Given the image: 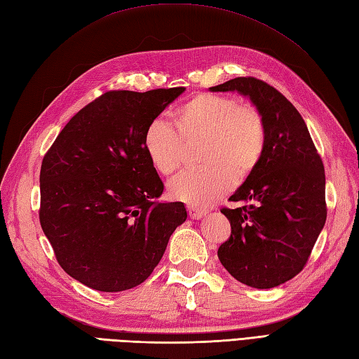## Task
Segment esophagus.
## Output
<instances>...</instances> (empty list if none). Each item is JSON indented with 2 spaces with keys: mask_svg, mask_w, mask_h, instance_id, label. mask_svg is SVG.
<instances>
[{
  "mask_svg": "<svg viewBox=\"0 0 359 359\" xmlns=\"http://www.w3.org/2000/svg\"><path fill=\"white\" fill-rule=\"evenodd\" d=\"M187 210H188V214H189L191 219H202L203 215L206 214V211L202 210V208H197V206H193V205H188Z\"/></svg>",
  "mask_w": 359,
  "mask_h": 359,
  "instance_id": "34e87169",
  "label": "esophagus"
}]
</instances>
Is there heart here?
<instances>
[{"instance_id": "b5f03b06", "label": "heart", "mask_w": 359, "mask_h": 359, "mask_svg": "<svg viewBox=\"0 0 359 359\" xmlns=\"http://www.w3.org/2000/svg\"><path fill=\"white\" fill-rule=\"evenodd\" d=\"M174 130L161 119L147 125L142 144L153 168L162 176L176 172L185 145L202 142V168L172 179L168 193L193 206H206L224 193L232 182L252 177L266 151V123L262 111L236 97L198 93L172 116Z\"/></svg>"}]
</instances>
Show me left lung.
<instances>
[{"label": "left lung", "mask_w": 359, "mask_h": 359, "mask_svg": "<svg viewBox=\"0 0 359 359\" xmlns=\"http://www.w3.org/2000/svg\"><path fill=\"white\" fill-rule=\"evenodd\" d=\"M249 96L266 123V151L251 179L231 202H248L220 212L231 236L217 255L232 277L271 289L303 271L326 223V174L304 119L277 88L252 76L211 87Z\"/></svg>", "instance_id": "left-lung-1"}]
</instances>
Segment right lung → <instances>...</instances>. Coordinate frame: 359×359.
<instances>
[{
  "label": "right lung",
  "mask_w": 359,
  "mask_h": 359,
  "mask_svg": "<svg viewBox=\"0 0 359 359\" xmlns=\"http://www.w3.org/2000/svg\"><path fill=\"white\" fill-rule=\"evenodd\" d=\"M183 91H107L44 154L41 228L61 268L82 285L121 292L144 283L187 220L182 202H156L163 183L142 144L147 125Z\"/></svg>",
  "instance_id": "right-lung-1"
}]
</instances>
